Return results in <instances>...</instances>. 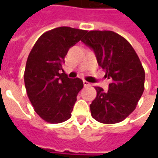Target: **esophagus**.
I'll use <instances>...</instances> for the list:
<instances>
[{
    "label": "esophagus",
    "mask_w": 158,
    "mask_h": 158,
    "mask_svg": "<svg viewBox=\"0 0 158 158\" xmlns=\"http://www.w3.org/2000/svg\"><path fill=\"white\" fill-rule=\"evenodd\" d=\"M83 85H84V87H87V86H89L90 84H89V82H88L87 81L83 80Z\"/></svg>",
    "instance_id": "1"
}]
</instances>
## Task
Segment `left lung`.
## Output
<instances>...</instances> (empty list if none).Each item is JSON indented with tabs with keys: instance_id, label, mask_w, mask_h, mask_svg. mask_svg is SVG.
Returning a JSON list of instances; mask_svg holds the SVG:
<instances>
[{
	"instance_id": "obj_1",
	"label": "left lung",
	"mask_w": 158,
	"mask_h": 158,
	"mask_svg": "<svg viewBox=\"0 0 158 158\" xmlns=\"http://www.w3.org/2000/svg\"><path fill=\"white\" fill-rule=\"evenodd\" d=\"M82 41L94 51L98 63L111 79L108 91L95 87L91 116L104 124L124 120L135 111L144 90L145 72L130 43L112 31H90Z\"/></svg>"
}]
</instances>
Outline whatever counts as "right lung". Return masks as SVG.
I'll return each instance as SVG.
<instances>
[{
  "instance_id": "right-lung-1",
  "label": "right lung",
  "mask_w": 158,
  "mask_h": 158,
  "mask_svg": "<svg viewBox=\"0 0 158 158\" xmlns=\"http://www.w3.org/2000/svg\"><path fill=\"white\" fill-rule=\"evenodd\" d=\"M86 31L58 27L42 34L32 47L24 71V84L34 111L49 123H61L71 117L80 78L70 79L62 70L70 47L79 42Z\"/></svg>"
}]
</instances>
